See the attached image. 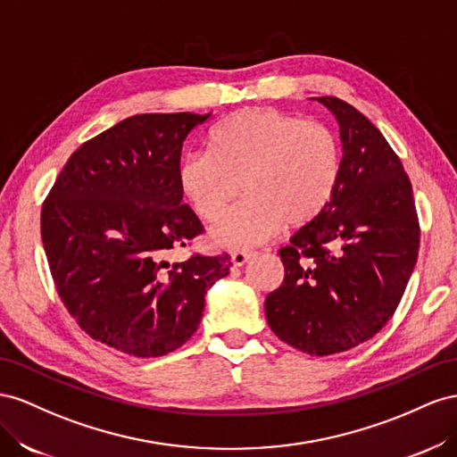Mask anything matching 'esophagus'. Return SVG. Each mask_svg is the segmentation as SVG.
Listing matches in <instances>:
<instances>
[{
    "label": "esophagus",
    "mask_w": 457,
    "mask_h": 457,
    "mask_svg": "<svg viewBox=\"0 0 457 457\" xmlns=\"http://www.w3.org/2000/svg\"><path fill=\"white\" fill-rule=\"evenodd\" d=\"M251 258H253V253L237 251V253H233V254H231V264L236 266V268H241V266H245L246 262H249Z\"/></svg>",
    "instance_id": "esophagus-1"
}]
</instances>
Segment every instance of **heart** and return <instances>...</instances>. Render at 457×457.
Returning <instances> with one entry per match:
<instances>
[{
  "label": "heart",
  "instance_id": "b5f03b06",
  "mask_svg": "<svg viewBox=\"0 0 457 457\" xmlns=\"http://www.w3.org/2000/svg\"><path fill=\"white\" fill-rule=\"evenodd\" d=\"M343 153L331 129L271 107H246L220 120L208 151L178 164V187L191 211L212 221L241 179L243 203L221 216L208 237L221 249L246 251L281 229L314 221L335 197Z\"/></svg>",
  "mask_w": 457,
  "mask_h": 457
}]
</instances>
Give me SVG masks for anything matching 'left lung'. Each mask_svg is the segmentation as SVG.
<instances>
[{"mask_svg":"<svg viewBox=\"0 0 457 457\" xmlns=\"http://www.w3.org/2000/svg\"><path fill=\"white\" fill-rule=\"evenodd\" d=\"M314 99L338 122L343 174L329 206L278 253L285 279L264 308L283 343L328 356L393 318L417 262L420 221L410 178L379 129L343 99Z\"/></svg>","mask_w":457,"mask_h":457,"instance_id":"8db88e82","label":"left lung"}]
</instances>
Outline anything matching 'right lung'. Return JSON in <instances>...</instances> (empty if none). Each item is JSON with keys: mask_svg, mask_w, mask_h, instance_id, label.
Listing matches in <instances>:
<instances>
[{"mask_svg": "<svg viewBox=\"0 0 457 457\" xmlns=\"http://www.w3.org/2000/svg\"><path fill=\"white\" fill-rule=\"evenodd\" d=\"M208 114H136L78 147L42 208V241L62 304L96 341L159 358L197 331L206 289L229 256L164 262L203 224L181 204V147Z\"/></svg>", "mask_w": 457, "mask_h": 457, "instance_id": "obj_1", "label": "right lung"}]
</instances>
